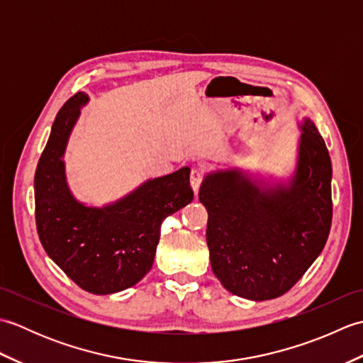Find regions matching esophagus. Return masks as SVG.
Here are the masks:
<instances>
[{
	"label": "esophagus",
	"instance_id": "esophagus-1",
	"mask_svg": "<svg viewBox=\"0 0 363 363\" xmlns=\"http://www.w3.org/2000/svg\"><path fill=\"white\" fill-rule=\"evenodd\" d=\"M203 179H204V173H203L201 168H194V169H191V173H190V186H191V189H194L195 195L198 194L199 187H201Z\"/></svg>",
	"mask_w": 363,
	"mask_h": 363
}]
</instances>
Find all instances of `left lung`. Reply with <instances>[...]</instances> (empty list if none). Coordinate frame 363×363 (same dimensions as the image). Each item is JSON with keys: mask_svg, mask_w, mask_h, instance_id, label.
I'll use <instances>...</instances> for the list:
<instances>
[{"mask_svg": "<svg viewBox=\"0 0 363 363\" xmlns=\"http://www.w3.org/2000/svg\"><path fill=\"white\" fill-rule=\"evenodd\" d=\"M298 159L289 179H264L240 168L207 173L206 207L213 274L228 291L265 301L284 295L325 248L330 221L333 165L311 118L299 123Z\"/></svg>", "mask_w": 363, "mask_h": 363, "instance_id": "left-lung-1", "label": "left lung"}]
</instances>
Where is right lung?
<instances>
[{"label":"right lung","instance_id":"obj_1","mask_svg":"<svg viewBox=\"0 0 363 363\" xmlns=\"http://www.w3.org/2000/svg\"><path fill=\"white\" fill-rule=\"evenodd\" d=\"M89 96L62 106L34 176L37 233L46 254L82 290L109 295L133 287L150 272L160 226L194 199L190 168L145 181L117 201L87 206L72 194L65 150Z\"/></svg>","mask_w":363,"mask_h":363}]
</instances>
